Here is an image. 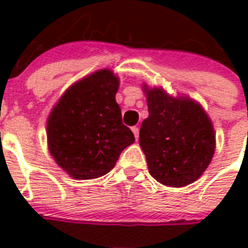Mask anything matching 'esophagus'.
Here are the masks:
<instances>
[{
	"label": "esophagus",
	"instance_id": "34e87169",
	"mask_svg": "<svg viewBox=\"0 0 248 248\" xmlns=\"http://www.w3.org/2000/svg\"><path fill=\"white\" fill-rule=\"evenodd\" d=\"M132 132H134V135H135V138L138 139L139 138V128L138 127H137V125H135V127H132Z\"/></svg>",
	"mask_w": 248,
	"mask_h": 248
}]
</instances>
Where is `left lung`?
I'll list each match as a JSON object with an SVG mask.
<instances>
[{
	"label": "left lung",
	"instance_id": "1",
	"mask_svg": "<svg viewBox=\"0 0 248 248\" xmlns=\"http://www.w3.org/2000/svg\"><path fill=\"white\" fill-rule=\"evenodd\" d=\"M146 95L149 117L142 121L139 145L150 175L174 187L195 182L214 155L211 121L190 99H175L157 88Z\"/></svg>",
	"mask_w": 248,
	"mask_h": 248
}]
</instances>
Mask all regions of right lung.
Segmentation results:
<instances>
[{"mask_svg":"<svg viewBox=\"0 0 248 248\" xmlns=\"http://www.w3.org/2000/svg\"><path fill=\"white\" fill-rule=\"evenodd\" d=\"M119 78L99 70L64 92L46 123L49 152L67 174L91 179L108 174L134 143L116 102Z\"/></svg>","mask_w":248,"mask_h":248,"instance_id":"add662e5","label":"right lung"}]
</instances>
